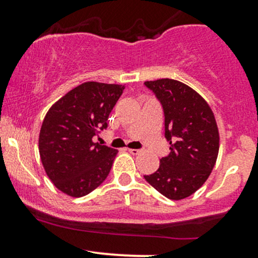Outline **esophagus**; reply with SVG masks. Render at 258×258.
Wrapping results in <instances>:
<instances>
[{
    "mask_svg": "<svg viewBox=\"0 0 258 258\" xmlns=\"http://www.w3.org/2000/svg\"><path fill=\"white\" fill-rule=\"evenodd\" d=\"M128 152L131 153V155H139V153L141 152V150H135V148H128Z\"/></svg>",
    "mask_w": 258,
    "mask_h": 258,
    "instance_id": "obj_1",
    "label": "esophagus"
}]
</instances>
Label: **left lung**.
I'll use <instances>...</instances> for the list:
<instances>
[{"label":"left lung","instance_id":"obj_1","mask_svg":"<svg viewBox=\"0 0 258 258\" xmlns=\"http://www.w3.org/2000/svg\"><path fill=\"white\" fill-rule=\"evenodd\" d=\"M145 86L162 105L165 137L171 146L158 170L145 179L167 199H186L206 182L217 160L220 135L215 116L209 103L179 81H147Z\"/></svg>","mask_w":258,"mask_h":258}]
</instances>
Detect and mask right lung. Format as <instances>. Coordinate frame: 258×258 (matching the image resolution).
<instances>
[{
    "label": "right lung",
    "mask_w": 258,
    "mask_h": 258,
    "mask_svg": "<svg viewBox=\"0 0 258 258\" xmlns=\"http://www.w3.org/2000/svg\"><path fill=\"white\" fill-rule=\"evenodd\" d=\"M123 90L121 85L85 82L48 110L38 150L48 178L63 194L86 196L107 178L118 151L92 139L107 128L108 116Z\"/></svg>",
    "instance_id": "add662e5"
}]
</instances>
